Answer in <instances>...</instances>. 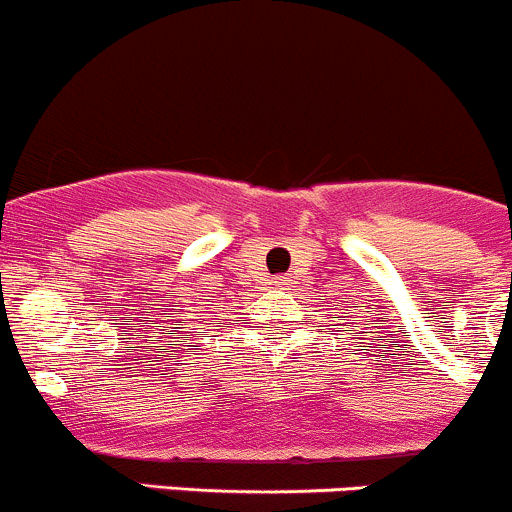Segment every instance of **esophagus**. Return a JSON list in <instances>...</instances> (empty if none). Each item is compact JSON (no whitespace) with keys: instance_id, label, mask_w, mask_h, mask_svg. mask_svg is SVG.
<instances>
[{"instance_id":"1","label":"esophagus","mask_w":512,"mask_h":512,"mask_svg":"<svg viewBox=\"0 0 512 512\" xmlns=\"http://www.w3.org/2000/svg\"><path fill=\"white\" fill-rule=\"evenodd\" d=\"M286 284H289V281H286L284 276H276V279H271V286H279V289H281V286H286Z\"/></svg>"}]
</instances>
